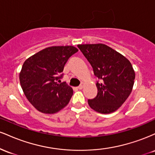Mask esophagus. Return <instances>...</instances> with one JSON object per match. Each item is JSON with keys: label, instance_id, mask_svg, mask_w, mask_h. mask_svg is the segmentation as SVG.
<instances>
[{"label": "esophagus", "instance_id": "34e87169", "mask_svg": "<svg viewBox=\"0 0 155 155\" xmlns=\"http://www.w3.org/2000/svg\"><path fill=\"white\" fill-rule=\"evenodd\" d=\"M84 83H81V84H80L79 86L78 87V89H79V90H82L83 87H84Z\"/></svg>", "mask_w": 155, "mask_h": 155}]
</instances>
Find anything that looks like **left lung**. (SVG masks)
Instances as JSON below:
<instances>
[{
  "mask_svg": "<svg viewBox=\"0 0 155 155\" xmlns=\"http://www.w3.org/2000/svg\"><path fill=\"white\" fill-rule=\"evenodd\" d=\"M78 48L93 68L101 81H97V94L88 100L90 108L101 114L117 111L132 92L135 71L125 57L104 44H79Z\"/></svg>",
  "mask_w": 155,
  "mask_h": 155,
  "instance_id": "8db88e82",
  "label": "left lung"
}]
</instances>
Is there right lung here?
Wrapping results in <instances>:
<instances>
[{
    "label": "right lung",
    "mask_w": 155,
    "mask_h": 155,
    "mask_svg": "<svg viewBox=\"0 0 155 155\" xmlns=\"http://www.w3.org/2000/svg\"><path fill=\"white\" fill-rule=\"evenodd\" d=\"M79 51L73 46H55L42 49L23 63L19 81L25 95L38 111L54 114L68 104L73 89L60 83L64 66Z\"/></svg>",
    "instance_id": "add662e5"
}]
</instances>
